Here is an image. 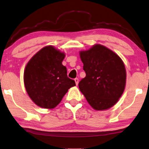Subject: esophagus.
<instances>
[{"instance_id": "obj_1", "label": "esophagus", "mask_w": 149, "mask_h": 149, "mask_svg": "<svg viewBox=\"0 0 149 149\" xmlns=\"http://www.w3.org/2000/svg\"><path fill=\"white\" fill-rule=\"evenodd\" d=\"M74 81H75V84H76L77 86H78V84H79V79H74Z\"/></svg>"}]
</instances>
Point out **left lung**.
<instances>
[{"mask_svg": "<svg viewBox=\"0 0 149 149\" xmlns=\"http://www.w3.org/2000/svg\"><path fill=\"white\" fill-rule=\"evenodd\" d=\"M86 76L79 88L95 110L109 109L118 101L126 85L124 63L114 52L101 44H94L79 53Z\"/></svg>", "mask_w": 149, "mask_h": 149, "instance_id": "left-lung-1", "label": "left lung"}]
</instances>
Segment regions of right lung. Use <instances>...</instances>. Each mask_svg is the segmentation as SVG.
I'll use <instances>...</instances> for the list:
<instances>
[{"mask_svg":"<svg viewBox=\"0 0 149 149\" xmlns=\"http://www.w3.org/2000/svg\"><path fill=\"white\" fill-rule=\"evenodd\" d=\"M65 53L53 46H46L36 53L25 67L24 84L33 102L45 109L55 108L68 89L76 86L67 76L62 65Z\"/></svg>","mask_w":149,"mask_h":149,"instance_id":"obj_1","label":"right lung"}]
</instances>
